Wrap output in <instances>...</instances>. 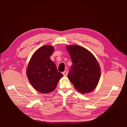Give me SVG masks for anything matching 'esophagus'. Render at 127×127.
Wrapping results in <instances>:
<instances>
[{"label":"esophagus","mask_w":127,"mask_h":127,"mask_svg":"<svg viewBox=\"0 0 127 127\" xmlns=\"http://www.w3.org/2000/svg\"><path fill=\"white\" fill-rule=\"evenodd\" d=\"M67 74H68L67 71H64L63 72V74L64 76H66L67 75Z\"/></svg>","instance_id":"1"}]
</instances>
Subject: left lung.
<instances>
[{"mask_svg": "<svg viewBox=\"0 0 127 127\" xmlns=\"http://www.w3.org/2000/svg\"><path fill=\"white\" fill-rule=\"evenodd\" d=\"M73 65L68 79L81 93H90L95 88L100 79V68L94 55L78 45L66 46Z\"/></svg>", "mask_w": 127, "mask_h": 127, "instance_id": "obj_1", "label": "left lung"}]
</instances>
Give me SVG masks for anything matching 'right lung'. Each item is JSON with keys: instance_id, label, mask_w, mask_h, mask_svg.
<instances>
[{"instance_id": "add662e5", "label": "right lung", "mask_w": 127, "mask_h": 127, "mask_svg": "<svg viewBox=\"0 0 127 127\" xmlns=\"http://www.w3.org/2000/svg\"><path fill=\"white\" fill-rule=\"evenodd\" d=\"M54 50L52 45L42 46L34 52L28 65L27 75L30 83L41 93L53 91L63 76L50 58Z\"/></svg>"}]
</instances>
